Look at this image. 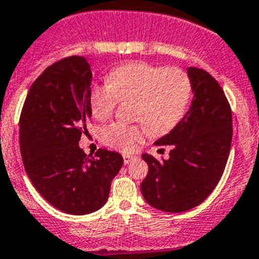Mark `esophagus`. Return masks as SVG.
<instances>
[{
	"label": "esophagus",
	"mask_w": 259,
	"mask_h": 259,
	"mask_svg": "<svg viewBox=\"0 0 259 259\" xmlns=\"http://www.w3.org/2000/svg\"><path fill=\"white\" fill-rule=\"evenodd\" d=\"M124 157V164H129V162H132L133 160H135V156H130V155H124L122 156Z\"/></svg>",
	"instance_id": "esophagus-1"
}]
</instances>
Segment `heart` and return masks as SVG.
I'll list each match as a JSON object with an SVG mask.
<instances>
[{"instance_id": "1", "label": "heart", "mask_w": 259, "mask_h": 259, "mask_svg": "<svg viewBox=\"0 0 259 259\" xmlns=\"http://www.w3.org/2000/svg\"><path fill=\"white\" fill-rule=\"evenodd\" d=\"M192 95V82L178 67L132 62L116 67L107 76L106 85H93L89 93L92 113L98 120L112 115L118 101H133V117L144 124L111 122L101 132L107 146L132 151L148 134L164 135L185 117Z\"/></svg>"}]
</instances>
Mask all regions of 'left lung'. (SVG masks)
<instances>
[{
    "mask_svg": "<svg viewBox=\"0 0 259 259\" xmlns=\"http://www.w3.org/2000/svg\"><path fill=\"white\" fill-rule=\"evenodd\" d=\"M193 99L188 112L169 134L155 142L169 146L161 161L143 153L148 174L141 191L151 206L179 213L201 204L218 185L232 141V115L225 92L204 69L190 67Z\"/></svg>",
    "mask_w": 259,
    "mask_h": 259,
    "instance_id": "8db88e82",
    "label": "left lung"
}]
</instances>
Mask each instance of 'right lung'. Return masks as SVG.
I'll use <instances>...</instances> for the list:
<instances>
[{
    "instance_id": "1",
    "label": "right lung",
    "mask_w": 259,
    "mask_h": 259,
    "mask_svg": "<svg viewBox=\"0 0 259 259\" xmlns=\"http://www.w3.org/2000/svg\"><path fill=\"white\" fill-rule=\"evenodd\" d=\"M92 69L83 57L51 64L29 88L19 120L23 164L39 195L54 208L83 215L107 202L124 158L101 148L95 157L78 146L86 121Z\"/></svg>"
}]
</instances>
